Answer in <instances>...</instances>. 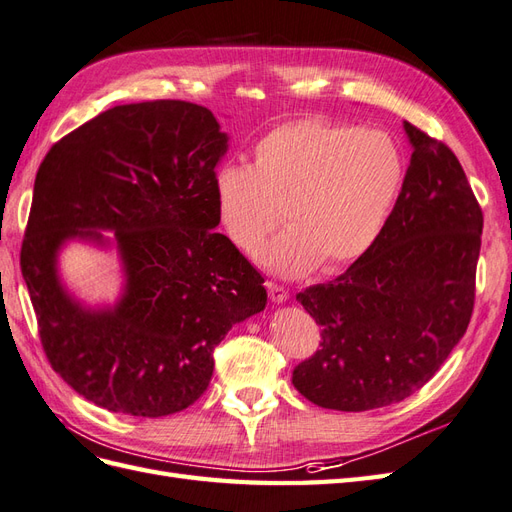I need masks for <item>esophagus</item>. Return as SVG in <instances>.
<instances>
[{
	"mask_svg": "<svg viewBox=\"0 0 512 512\" xmlns=\"http://www.w3.org/2000/svg\"><path fill=\"white\" fill-rule=\"evenodd\" d=\"M266 287H268V296H270V300H272V302H276V304H283V302H287V300H289V291H287L285 287L276 285V283H266Z\"/></svg>",
	"mask_w": 512,
	"mask_h": 512,
	"instance_id": "obj_1",
	"label": "esophagus"
}]
</instances>
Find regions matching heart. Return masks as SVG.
Segmentation results:
<instances>
[{
	"mask_svg": "<svg viewBox=\"0 0 512 512\" xmlns=\"http://www.w3.org/2000/svg\"><path fill=\"white\" fill-rule=\"evenodd\" d=\"M405 160L382 130L328 120L287 122L255 145V163H223L214 173L218 218L233 244L266 251L281 276H302L321 264L334 272L360 259L382 233L401 193Z\"/></svg>",
	"mask_w": 512,
	"mask_h": 512,
	"instance_id": "1",
	"label": "heart"
}]
</instances>
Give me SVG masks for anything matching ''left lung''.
Masks as SVG:
<instances>
[{
    "mask_svg": "<svg viewBox=\"0 0 512 512\" xmlns=\"http://www.w3.org/2000/svg\"><path fill=\"white\" fill-rule=\"evenodd\" d=\"M412 160L375 244L341 276L296 300L321 349L296 390L339 412L399 403L425 386L470 324L483 212L457 156L403 122Z\"/></svg>",
    "mask_w": 512,
    "mask_h": 512,
    "instance_id": "obj_1",
    "label": "left lung"
}]
</instances>
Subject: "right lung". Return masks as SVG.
<instances>
[{"mask_svg": "<svg viewBox=\"0 0 512 512\" xmlns=\"http://www.w3.org/2000/svg\"><path fill=\"white\" fill-rule=\"evenodd\" d=\"M227 150L210 109L152 100L96 115L42 160L21 272L53 371L98 407L143 418L186 410L210 384L214 347L266 309L264 276L214 231ZM70 241L119 251L113 303L87 305L65 287L59 255Z\"/></svg>", "mask_w": 512, "mask_h": 512, "instance_id": "1", "label": "right lung"}]
</instances>
